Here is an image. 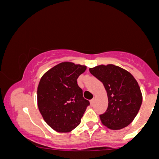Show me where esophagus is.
Segmentation results:
<instances>
[{"mask_svg":"<svg viewBox=\"0 0 159 159\" xmlns=\"http://www.w3.org/2000/svg\"><path fill=\"white\" fill-rule=\"evenodd\" d=\"M94 101H95V98H92V99L90 100V104H91V105H93V104Z\"/></svg>","mask_w":159,"mask_h":159,"instance_id":"1","label":"esophagus"}]
</instances>
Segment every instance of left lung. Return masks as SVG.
Instances as JSON below:
<instances>
[{"instance_id":"1","label":"left lung","mask_w":159,"mask_h":159,"mask_svg":"<svg viewBox=\"0 0 159 159\" xmlns=\"http://www.w3.org/2000/svg\"><path fill=\"white\" fill-rule=\"evenodd\" d=\"M90 72L102 82L107 91L108 106L99 115L102 123L113 130L129 125L140 110L142 93L130 72L113 64L90 68Z\"/></svg>"}]
</instances>
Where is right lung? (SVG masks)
Masks as SVG:
<instances>
[{"instance_id":"add662e5","label":"right lung","mask_w":159,"mask_h":159,"mask_svg":"<svg viewBox=\"0 0 159 159\" xmlns=\"http://www.w3.org/2000/svg\"><path fill=\"white\" fill-rule=\"evenodd\" d=\"M87 66L63 62L43 75L37 88V105L46 123L58 132H69L81 123L90 102L77 84Z\"/></svg>"}]
</instances>
